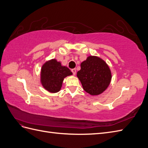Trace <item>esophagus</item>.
Masks as SVG:
<instances>
[{"label":"esophagus","instance_id":"34e87169","mask_svg":"<svg viewBox=\"0 0 148 148\" xmlns=\"http://www.w3.org/2000/svg\"><path fill=\"white\" fill-rule=\"evenodd\" d=\"M71 71H72L73 74L74 75H75V74H76V69H71Z\"/></svg>","mask_w":148,"mask_h":148}]
</instances>
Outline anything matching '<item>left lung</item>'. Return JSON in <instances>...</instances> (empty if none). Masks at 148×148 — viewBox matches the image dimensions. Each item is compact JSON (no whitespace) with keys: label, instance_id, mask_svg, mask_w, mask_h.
<instances>
[{"label":"left lung","instance_id":"8db88e82","mask_svg":"<svg viewBox=\"0 0 148 148\" xmlns=\"http://www.w3.org/2000/svg\"><path fill=\"white\" fill-rule=\"evenodd\" d=\"M84 90L92 96L101 95L109 86L112 74L106 62L97 56H90L81 64L77 72Z\"/></svg>","mask_w":148,"mask_h":148}]
</instances>
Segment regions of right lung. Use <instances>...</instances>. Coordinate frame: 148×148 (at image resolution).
<instances>
[{
  "label": "right lung",
  "instance_id": "1",
  "mask_svg": "<svg viewBox=\"0 0 148 148\" xmlns=\"http://www.w3.org/2000/svg\"><path fill=\"white\" fill-rule=\"evenodd\" d=\"M71 75L72 72L68 67L62 66L56 59H51L42 66L41 83L49 92H57L60 90L64 78Z\"/></svg>",
  "mask_w": 148,
  "mask_h": 148
}]
</instances>
